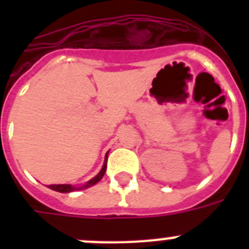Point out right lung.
I'll return each mask as SVG.
<instances>
[{
    "instance_id": "right-lung-1",
    "label": "right lung",
    "mask_w": 249,
    "mask_h": 249,
    "mask_svg": "<svg viewBox=\"0 0 249 249\" xmlns=\"http://www.w3.org/2000/svg\"><path fill=\"white\" fill-rule=\"evenodd\" d=\"M106 168H107V156H106L105 164H103V168H102L101 172H99V173H98L93 179H90V181L88 182L85 186H83V187H73V186L71 185H50L49 187H50L52 190H55V191H58V193H71V191H75V190L88 189V187H90V186L95 185L97 182L101 181L102 177H103L106 173Z\"/></svg>"
}]
</instances>
